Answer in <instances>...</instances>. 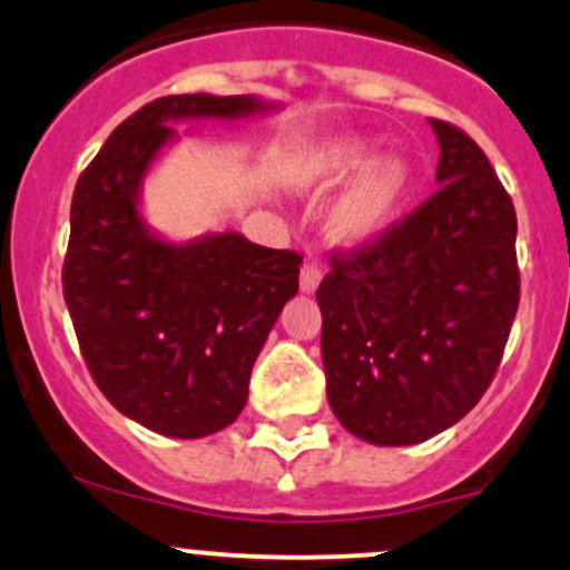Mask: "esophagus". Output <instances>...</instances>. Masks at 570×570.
Segmentation results:
<instances>
[{
  "mask_svg": "<svg viewBox=\"0 0 570 570\" xmlns=\"http://www.w3.org/2000/svg\"><path fill=\"white\" fill-rule=\"evenodd\" d=\"M321 279H323L321 266H317V263H312V261L304 263L302 274H298V285H302V293H315L317 285H321Z\"/></svg>",
  "mask_w": 570,
  "mask_h": 570,
  "instance_id": "34e87169",
  "label": "esophagus"
}]
</instances>
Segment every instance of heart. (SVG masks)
<instances>
[{
	"label": "heart",
	"instance_id": "heart-1",
	"mask_svg": "<svg viewBox=\"0 0 570 570\" xmlns=\"http://www.w3.org/2000/svg\"><path fill=\"white\" fill-rule=\"evenodd\" d=\"M377 149L375 136L342 132L312 146L293 168V181L302 189H326L354 176L326 212L332 247L356 249L375 242L413 187V165L396 155L377 157Z\"/></svg>",
	"mask_w": 570,
	"mask_h": 570
}]
</instances>
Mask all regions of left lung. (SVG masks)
<instances>
[{
  "instance_id": "1",
  "label": "left lung",
  "mask_w": 570,
  "mask_h": 570,
  "mask_svg": "<svg viewBox=\"0 0 570 570\" xmlns=\"http://www.w3.org/2000/svg\"><path fill=\"white\" fill-rule=\"evenodd\" d=\"M440 189L317 287L328 405L372 445L454 426L498 372L519 307L517 212L473 138L430 119Z\"/></svg>"
}]
</instances>
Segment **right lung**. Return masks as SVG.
Masks as SVG:
<instances>
[{
    "mask_svg": "<svg viewBox=\"0 0 570 570\" xmlns=\"http://www.w3.org/2000/svg\"><path fill=\"white\" fill-rule=\"evenodd\" d=\"M277 108L255 95L160 97L116 127L72 193L62 283L83 361L121 415L165 438H206L238 419L302 258L236 230L170 242L140 212L144 181L181 121Z\"/></svg>",
    "mask_w": 570,
    "mask_h": 570,
    "instance_id": "add662e5",
    "label": "right lung"
}]
</instances>
